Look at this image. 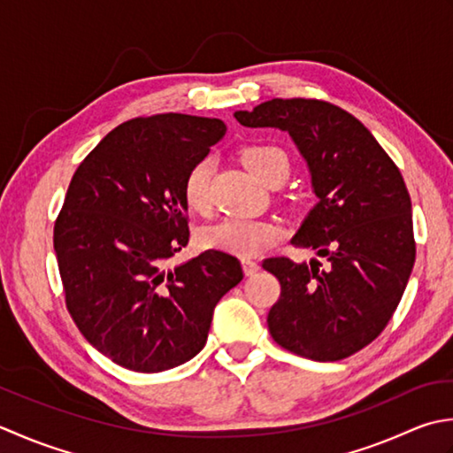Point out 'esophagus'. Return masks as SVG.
I'll list each match as a JSON object with an SVG mask.
<instances>
[{
    "label": "esophagus",
    "mask_w": 453,
    "mask_h": 453,
    "mask_svg": "<svg viewBox=\"0 0 453 453\" xmlns=\"http://www.w3.org/2000/svg\"><path fill=\"white\" fill-rule=\"evenodd\" d=\"M242 270L246 275H254L257 270H260V264L252 260V257H242Z\"/></svg>",
    "instance_id": "1"
}]
</instances>
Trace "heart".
<instances>
[{
	"label": "heart",
	"mask_w": 453,
	"mask_h": 453,
	"mask_svg": "<svg viewBox=\"0 0 453 453\" xmlns=\"http://www.w3.org/2000/svg\"><path fill=\"white\" fill-rule=\"evenodd\" d=\"M244 165L257 180L267 183L273 178H285L289 172L288 154L273 144H252L240 152ZM211 178L213 160L201 158L191 165L183 180V199L193 211H205L211 201ZM281 230L270 220L228 217L201 230L199 240L205 248L236 256H252L280 238Z\"/></svg>",
	"instance_id": "1"
}]
</instances>
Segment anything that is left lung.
<instances>
[{
  "mask_svg": "<svg viewBox=\"0 0 453 453\" xmlns=\"http://www.w3.org/2000/svg\"><path fill=\"white\" fill-rule=\"evenodd\" d=\"M234 117L291 136L317 196L291 244L328 262L264 260L281 283L270 334L315 362L356 354L391 320L414 265L411 197L399 168L354 115L326 101L275 97Z\"/></svg>",
  "mask_w": 453,
  "mask_h": 453,
  "instance_id": "8db88e82",
  "label": "left lung"
}]
</instances>
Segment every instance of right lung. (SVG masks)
I'll return each instance as SVG.
<instances>
[{
    "mask_svg": "<svg viewBox=\"0 0 453 453\" xmlns=\"http://www.w3.org/2000/svg\"><path fill=\"white\" fill-rule=\"evenodd\" d=\"M225 133L220 119L138 117L113 128L70 181L54 225L66 307L88 342L131 372L197 356L217 303L244 278L220 250L168 265L189 242L183 180Z\"/></svg>",
    "mask_w": 453,
    "mask_h": 453,
    "instance_id": "add662e5",
    "label": "right lung"
}]
</instances>
